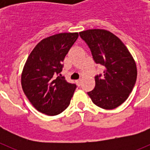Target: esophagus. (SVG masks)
Listing matches in <instances>:
<instances>
[{"label":"esophagus","mask_w":150,"mask_h":150,"mask_svg":"<svg viewBox=\"0 0 150 150\" xmlns=\"http://www.w3.org/2000/svg\"><path fill=\"white\" fill-rule=\"evenodd\" d=\"M81 82H82V79H77V80H76V83L77 86H80L81 85Z\"/></svg>","instance_id":"obj_1"}]
</instances>
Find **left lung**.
Returning a JSON list of instances; mask_svg holds the SVG:
<instances>
[{
  "instance_id": "8db88e82",
  "label": "left lung",
  "mask_w": 150,
  "mask_h": 150,
  "mask_svg": "<svg viewBox=\"0 0 150 150\" xmlns=\"http://www.w3.org/2000/svg\"><path fill=\"white\" fill-rule=\"evenodd\" d=\"M97 64L104 67V75L95 77V86L88 95L98 107L115 109L124 103L137 79V66L125 45L110 31L89 29L79 32Z\"/></svg>"
}]
</instances>
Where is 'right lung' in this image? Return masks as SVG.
Returning a JSON list of instances; mask_svg holds the SVG:
<instances>
[{"instance_id":"1","label":"right lung","mask_w":150,"mask_h":150,"mask_svg":"<svg viewBox=\"0 0 150 150\" xmlns=\"http://www.w3.org/2000/svg\"><path fill=\"white\" fill-rule=\"evenodd\" d=\"M79 37L78 33H60L38 43L24 65L21 83L34 107L48 116L63 112L70 104L76 86L62 75V62Z\"/></svg>"}]
</instances>
